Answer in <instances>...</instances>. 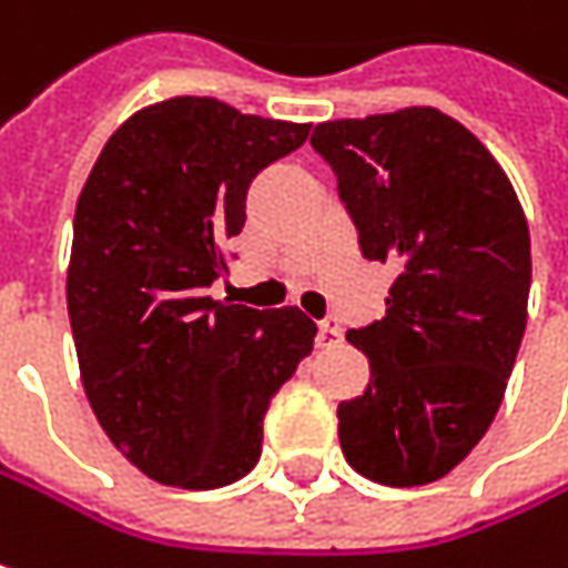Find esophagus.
<instances>
[{
  "instance_id": "obj_1",
  "label": "esophagus",
  "mask_w": 568,
  "mask_h": 568,
  "mask_svg": "<svg viewBox=\"0 0 568 568\" xmlns=\"http://www.w3.org/2000/svg\"><path fill=\"white\" fill-rule=\"evenodd\" d=\"M316 343L323 345V348L343 343V326H339L336 316H323V320L316 323Z\"/></svg>"
}]
</instances>
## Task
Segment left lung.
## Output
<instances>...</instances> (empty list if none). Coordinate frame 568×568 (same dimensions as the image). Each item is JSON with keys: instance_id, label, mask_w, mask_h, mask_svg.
<instances>
[{"instance_id": "obj_1", "label": "left lung", "mask_w": 568, "mask_h": 568, "mask_svg": "<svg viewBox=\"0 0 568 568\" xmlns=\"http://www.w3.org/2000/svg\"><path fill=\"white\" fill-rule=\"evenodd\" d=\"M310 144L362 255L397 267L385 316L348 329L372 382L339 404L345 463L390 488L436 481L488 433L524 339V210L488 148L439 109L323 122Z\"/></svg>"}]
</instances>
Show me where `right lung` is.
Masks as SVG:
<instances>
[{
	"label": "right lung",
	"instance_id": "add662e5",
	"mask_svg": "<svg viewBox=\"0 0 568 568\" xmlns=\"http://www.w3.org/2000/svg\"><path fill=\"white\" fill-rule=\"evenodd\" d=\"M306 135L210 97L154 102L105 142L77 200L67 313L83 387L112 446L161 485L248 475L271 397L313 352L297 306L210 297L248 186Z\"/></svg>",
	"mask_w": 568,
	"mask_h": 568
}]
</instances>
